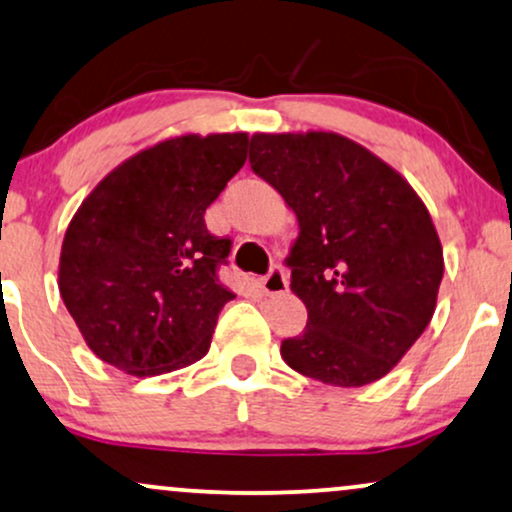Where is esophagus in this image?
Instances as JSON below:
<instances>
[{
  "label": "esophagus",
  "mask_w": 512,
  "mask_h": 512,
  "mask_svg": "<svg viewBox=\"0 0 512 512\" xmlns=\"http://www.w3.org/2000/svg\"><path fill=\"white\" fill-rule=\"evenodd\" d=\"M260 288L264 295H279L288 291V274L281 267H272L267 276L260 279Z\"/></svg>",
  "instance_id": "obj_1"
}]
</instances>
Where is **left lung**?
I'll use <instances>...</instances> for the list:
<instances>
[{
    "label": "left lung",
    "instance_id": "obj_1",
    "mask_svg": "<svg viewBox=\"0 0 512 512\" xmlns=\"http://www.w3.org/2000/svg\"><path fill=\"white\" fill-rule=\"evenodd\" d=\"M250 166L300 226L286 264L307 326L281 343L286 365L346 389L389 374L432 322L443 279L424 202L396 169L338 133H257Z\"/></svg>",
    "mask_w": 512,
    "mask_h": 512
}]
</instances>
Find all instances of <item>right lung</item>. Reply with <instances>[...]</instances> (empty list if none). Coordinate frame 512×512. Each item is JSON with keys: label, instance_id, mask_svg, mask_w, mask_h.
<instances>
[{"label": "right lung", "instance_id": "add662e5", "mask_svg": "<svg viewBox=\"0 0 512 512\" xmlns=\"http://www.w3.org/2000/svg\"><path fill=\"white\" fill-rule=\"evenodd\" d=\"M248 133L181 135L104 176L66 229L59 293L92 353L133 377L207 355L233 291L219 281L231 240L205 209L238 174Z\"/></svg>", "mask_w": 512, "mask_h": 512}]
</instances>
